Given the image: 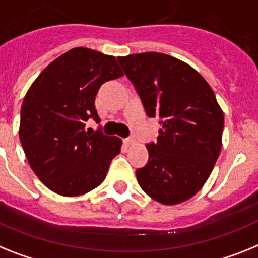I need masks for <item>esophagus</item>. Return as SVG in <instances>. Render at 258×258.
Instances as JSON below:
<instances>
[{
  "mask_svg": "<svg viewBox=\"0 0 258 258\" xmlns=\"http://www.w3.org/2000/svg\"><path fill=\"white\" fill-rule=\"evenodd\" d=\"M124 144L127 147H131V146H135L136 144V140L135 139H124Z\"/></svg>",
  "mask_w": 258,
  "mask_h": 258,
  "instance_id": "1",
  "label": "esophagus"
}]
</instances>
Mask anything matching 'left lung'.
<instances>
[{
    "label": "left lung",
    "mask_w": 258,
    "mask_h": 258,
    "mask_svg": "<svg viewBox=\"0 0 258 258\" xmlns=\"http://www.w3.org/2000/svg\"><path fill=\"white\" fill-rule=\"evenodd\" d=\"M139 93L147 115L160 119L149 159L136 170L156 202L178 205L206 183L222 149L224 115L211 86L189 64L159 52L118 57Z\"/></svg>",
    "instance_id": "obj_1"
}]
</instances>
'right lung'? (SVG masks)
<instances>
[{"mask_svg":"<svg viewBox=\"0 0 258 258\" xmlns=\"http://www.w3.org/2000/svg\"><path fill=\"white\" fill-rule=\"evenodd\" d=\"M115 57L77 47L62 53L31 84L21 109L19 140L31 169L62 197L84 196L103 182L122 139L89 133L103 82L122 77Z\"/></svg>","mask_w":258,"mask_h":258,"instance_id":"obj_1","label":"right lung"}]
</instances>
